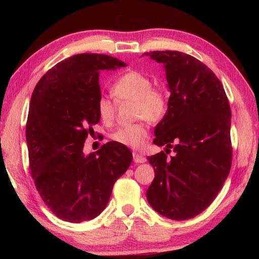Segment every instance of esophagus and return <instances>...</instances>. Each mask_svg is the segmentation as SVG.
Instances as JSON below:
<instances>
[{
	"label": "esophagus",
	"instance_id": "esophagus-1",
	"mask_svg": "<svg viewBox=\"0 0 259 259\" xmlns=\"http://www.w3.org/2000/svg\"><path fill=\"white\" fill-rule=\"evenodd\" d=\"M133 160H134L135 163H145L147 159L143 155H139L137 153H133Z\"/></svg>",
	"mask_w": 259,
	"mask_h": 259
}]
</instances>
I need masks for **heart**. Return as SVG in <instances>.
I'll return each instance as SVG.
<instances>
[{
	"instance_id": "obj_1",
	"label": "heart",
	"mask_w": 259,
	"mask_h": 259,
	"mask_svg": "<svg viewBox=\"0 0 259 259\" xmlns=\"http://www.w3.org/2000/svg\"><path fill=\"white\" fill-rule=\"evenodd\" d=\"M114 98L123 101H135V112L138 119H146L151 123L161 122L167 113L168 100L165 92L160 88H152L149 77L137 71H130L117 77L111 88ZM97 112L100 120L110 124L115 117L116 104L108 97L99 98ZM149 138V130L144 123L124 125L113 134L114 142L140 150Z\"/></svg>"
}]
</instances>
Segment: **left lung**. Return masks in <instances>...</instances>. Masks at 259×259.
I'll use <instances>...</instances> for the list:
<instances>
[{
    "label": "left lung",
    "instance_id": "8db88e82",
    "mask_svg": "<svg viewBox=\"0 0 259 259\" xmlns=\"http://www.w3.org/2000/svg\"><path fill=\"white\" fill-rule=\"evenodd\" d=\"M144 55L163 64L170 93L153 144L176 152L170 158L164 151L147 158L155 173L147 200L160 215L186 221L214 201L229 175V101L218 77L197 58L177 51Z\"/></svg>",
    "mask_w": 259,
    "mask_h": 259
}]
</instances>
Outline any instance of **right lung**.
<instances>
[{
  "label": "right lung",
  "instance_id": "1",
  "mask_svg": "<svg viewBox=\"0 0 259 259\" xmlns=\"http://www.w3.org/2000/svg\"><path fill=\"white\" fill-rule=\"evenodd\" d=\"M125 66L108 55L77 54L50 69L31 96L26 126L31 175L45 204L62 221L98 216L131 165L132 152L119 143L83 152L100 120L99 73Z\"/></svg>",
  "mask_w": 259,
  "mask_h": 259
}]
</instances>
